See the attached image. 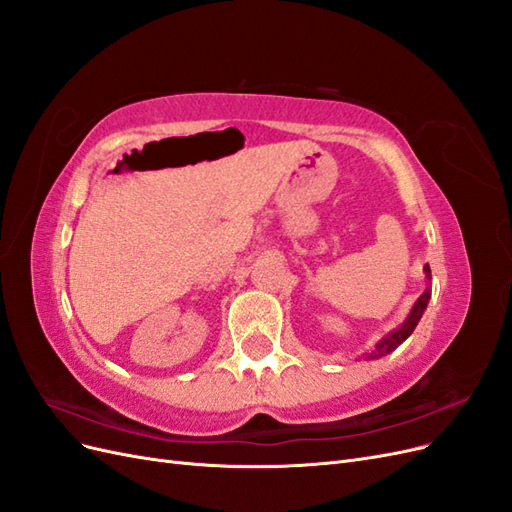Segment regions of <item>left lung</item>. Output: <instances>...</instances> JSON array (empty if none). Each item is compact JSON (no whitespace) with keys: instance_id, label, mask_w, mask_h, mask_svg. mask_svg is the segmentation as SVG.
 Listing matches in <instances>:
<instances>
[{"instance_id":"left-lung-1","label":"left lung","mask_w":512,"mask_h":512,"mask_svg":"<svg viewBox=\"0 0 512 512\" xmlns=\"http://www.w3.org/2000/svg\"><path fill=\"white\" fill-rule=\"evenodd\" d=\"M423 271H425V277H427V280L431 282V269H429V265H425V269H423ZM429 299H431V290H429V288H425V292H423L421 297L416 299V303L412 305L408 318L399 324V329H395V331H391V333L386 335V337H382L380 342L376 344V348H371L369 352H365V354L361 356V359H365V361H376V359H380V356H386L389 352H393L399 344H404L406 339L412 335V331L416 329L418 320H421V316L425 314V309H427Z\"/></svg>"}]
</instances>
